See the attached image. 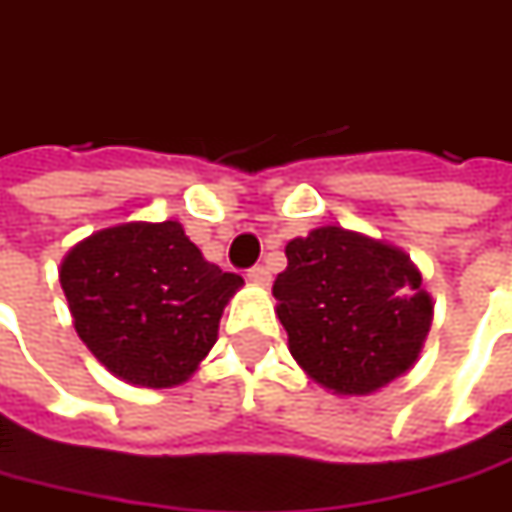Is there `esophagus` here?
Instances as JSON below:
<instances>
[{
    "instance_id": "obj_1",
    "label": "esophagus",
    "mask_w": 512,
    "mask_h": 512,
    "mask_svg": "<svg viewBox=\"0 0 512 512\" xmlns=\"http://www.w3.org/2000/svg\"><path fill=\"white\" fill-rule=\"evenodd\" d=\"M246 277H249V283H255V286H269V283H272V272H269L266 266H252Z\"/></svg>"
}]
</instances>
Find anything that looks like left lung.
Returning <instances> with one entry per match:
<instances>
[{"label": "left lung", "mask_w": 512, "mask_h": 512, "mask_svg": "<svg viewBox=\"0 0 512 512\" xmlns=\"http://www.w3.org/2000/svg\"><path fill=\"white\" fill-rule=\"evenodd\" d=\"M274 280L289 351L314 382L365 397L402 377L431 331L433 303L402 249L343 226L286 246Z\"/></svg>", "instance_id": "left-lung-1"}]
</instances>
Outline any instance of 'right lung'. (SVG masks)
<instances>
[{"label":"right lung","instance_id":"add662e5","mask_svg":"<svg viewBox=\"0 0 512 512\" xmlns=\"http://www.w3.org/2000/svg\"><path fill=\"white\" fill-rule=\"evenodd\" d=\"M59 280L93 357L141 388L192 377L243 286L240 274L203 260L178 221L101 229L67 252Z\"/></svg>","mask_w":512,"mask_h":512}]
</instances>
